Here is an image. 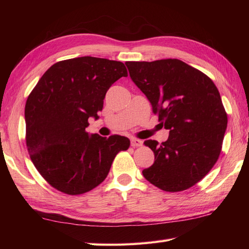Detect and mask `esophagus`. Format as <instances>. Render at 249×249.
Here are the masks:
<instances>
[{"mask_svg": "<svg viewBox=\"0 0 249 249\" xmlns=\"http://www.w3.org/2000/svg\"><path fill=\"white\" fill-rule=\"evenodd\" d=\"M130 143H131V146H133V147H139V146L142 145V143H143V142H142L140 139L133 138V139H131Z\"/></svg>", "mask_w": 249, "mask_h": 249, "instance_id": "34e87169", "label": "esophagus"}]
</instances>
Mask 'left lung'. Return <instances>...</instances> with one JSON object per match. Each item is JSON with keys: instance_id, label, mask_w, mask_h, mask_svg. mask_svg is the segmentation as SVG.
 Instances as JSON below:
<instances>
[{"instance_id": "8db88e82", "label": "left lung", "mask_w": 249, "mask_h": 249, "mask_svg": "<svg viewBox=\"0 0 249 249\" xmlns=\"http://www.w3.org/2000/svg\"><path fill=\"white\" fill-rule=\"evenodd\" d=\"M130 78L152 104L167 141L146 140L155 161L142 171L154 186L178 193L201 181L217 161L228 116L214 82L178 59L126 62Z\"/></svg>"}]
</instances>
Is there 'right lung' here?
<instances>
[{
    "label": "right lung",
    "mask_w": 249,
    "mask_h": 249,
    "mask_svg": "<svg viewBox=\"0 0 249 249\" xmlns=\"http://www.w3.org/2000/svg\"><path fill=\"white\" fill-rule=\"evenodd\" d=\"M127 76L122 62L81 56L55 63L39 79L25 103V142L32 162L52 187L66 195L86 194L104 182L128 138L89 136V118L98 119L106 93Z\"/></svg>",
    "instance_id": "right-lung-1"
}]
</instances>
